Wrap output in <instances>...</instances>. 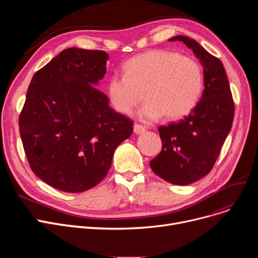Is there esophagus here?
I'll return each instance as SVG.
<instances>
[{"label": "esophagus", "instance_id": "esophagus-1", "mask_svg": "<svg viewBox=\"0 0 258 258\" xmlns=\"http://www.w3.org/2000/svg\"><path fill=\"white\" fill-rule=\"evenodd\" d=\"M145 132V128L140 124H134V133L136 135H140Z\"/></svg>", "mask_w": 258, "mask_h": 258}]
</instances>
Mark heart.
I'll return each mask as SVG.
<instances>
[{"instance_id": "obj_1", "label": "heart", "mask_w": 258, "mask_h": 258, "mask_svg": "<svg viewBox=\"0 0 258 258\" xmlns=\"http://www.w3.org/2000/svg\"><path fill=\"white\" fill-rule=\"evenodd\" d=\"M124 75H113L107 83L112 104L122 114L133 112L143 97L138 115L145 121L179 120L190 114L204 91L202 66L178 52L150 50L128 59Z\"/></svg>"}]
</instances>
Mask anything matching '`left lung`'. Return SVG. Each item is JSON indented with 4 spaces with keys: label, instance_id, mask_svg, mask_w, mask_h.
Here are the masks:
<instances>
[{
    "label": "left lung",
    "instance_id": "left-lung-1",
    "mask_svg": "<svg viewBox=\"0 0 258 258\" xmlns=\"http://www.w3.org/2000/svg\"><path fill=\"white\" fill-rule=\"evenodd\" d=\"M168 40H179L194 51L204 68L205 89L189 116L158 128L162 151L150 165L166 182L188 185L212 169L232 127L234 102L225 68L219 58L188 36L177 35Z\"/></svg>",
    "mask_w": 258,
    "mask_h": 258
}]
</instances>
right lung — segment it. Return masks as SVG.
<instances>
[{
	"label": "right lung",
	"instance_id": "add662e5",
	"mask_svg": "<svg viewBox=\"0 0 258 258\" xmlns=\"http://www.w3.org/2000/svg\"><path fill=\"white\" fill-rule=\"evenodd\" d=\"M104 51L68 48L32 77L20 115V134L32 171L66 192H83L110 170L133 121L97 89L106 73Z\"/></svg>",
	"mask_w": 258,
	"mask_h": 258
}]
</instances>
